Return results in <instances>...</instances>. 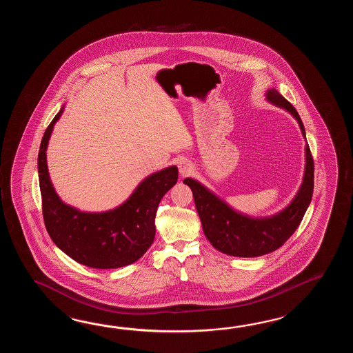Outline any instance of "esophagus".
I'll list each match as a JSON object with an SVG mask.
<instances>
[{"instance_id":"obj_1","label":"esophagus","mask_w":353,"mask_h":353,"mask_svg":"<svg viewBox=\"0 0 353 353\" xmlns=\"http://www.w3.org/2000/svg\"><path fill=\"white\" fill-rule=\"evenodd\" d=\"M178 166H179V173L181 176H188V175L193 173V170H194L193 165L187 160H180Z\"/></svg>"}]
</instances>
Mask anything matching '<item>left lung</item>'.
Returning a JSON list of instances; mask_svg holds the SVG:
<instances>
[{
  "mask_svg": "<svg viewBox=\"0 0 353 353\" xmlns=\"http://www.w3.org/2000/svg\"><path fill=\"white\" fill-rule=\"evenodd\" d=\"M265 96L271 105L285 110L298 121L305 139V128L293 105L275 88L266 90ZM183 183L193 192L203 232L212 246L225 255L257 257L283 246L299 227L313 195L314 163L309 145L305 143V168L299 190L284 210L269 217H251L241 213L198 180L185 178Z\"/></svg>",
  "mask_w": 353,
  "mask_h": 353,
  "instance_id": "1",
  "label": "left lung"
}]
</instances>
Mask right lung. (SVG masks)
Segmentation results:
<instances>
[{
    "label": "right lung",
    "instance_id": "obj_1",
    "mask_svg": "<svg viewBox=\"0 0 353 353\" xmlns=\"http://www.w3.org/2000/svg\"><path fill=\"white\" fill-rule=\"evenodd\" d=\"M64 105L46 128L38 157L39 184L46 231L77 263L93 269H119L135 263L155 239V216L161 198L178 181V168L152 173L125 202L105 212H83L60 199L50 180L46 149Z\"/></svg>",
    "mask_w": 353,
    "mask_h": 353
}]
</instances>
